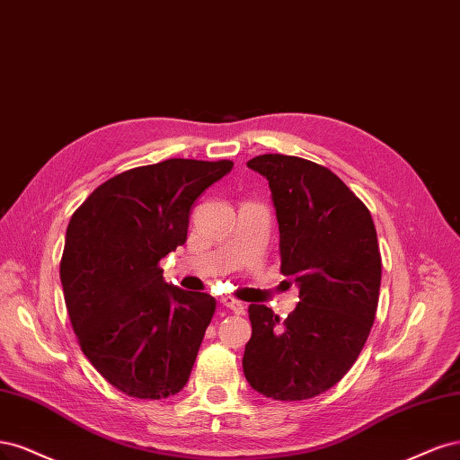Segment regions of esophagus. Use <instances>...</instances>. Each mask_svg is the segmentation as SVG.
Instances as JSON below:
<instances>
[{"label":"esophagus","instance_id":"1","mask_svg":"<svg viewBox=\"0 0 460 460\" xmlns=\"http://www.w3.org/2000/svg\"><path fill=\"white\" fill-rule=\"evenodd\" d=\"M219 302L224 304L226 307H229L233 314H236V315H244V304L243 302H239L236 298H233V296H221L219 298Z\"/></svg>","mask_w":460,"mask_h":460}]
</instances>
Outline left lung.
<instances>
[{
  "label": "left lung",
  "instance_id": "obj_1",
  "mask_svg": "<svg viewBox=\"0 0 460 460\" xmlns=\"http://www.w3.org/2000/svg\"><path fill=\"white\" fill-rule=\"evenodd\" d=\"M246 166L270 181L280 273L300 302L285 321L250 304L244 376L265 397L302 402L342 380L367 342L382 279L376 229L349 187L315 162L261 155Z\"/></svg>",
  "mask_w": 460,
  "mask_h": 460
}]
</instances>
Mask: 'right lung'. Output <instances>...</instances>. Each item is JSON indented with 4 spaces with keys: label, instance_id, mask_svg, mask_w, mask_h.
I'll list each match as a JSON object with an SVG mask.
<instances>
[{
    "label": "right lung",
    "instance_id": "1",
    "mask_svg": "<svg viewBox=\"0 0 460 460\" xmlns=\"http://www.w3.org/2000/svg\"><path fill=\"white\" fill-rule=\"evenodd\" d=\"M231 160L170 158L99 185L72 214L61 283L72 329L114 388L175 395L189 380L216 300L168 285L158 261L185 244L190 206Z\"/></svg>",
    "mask_w": 460,
    "mask_h": 460
}]
</instances>
